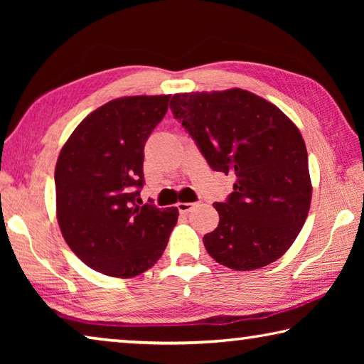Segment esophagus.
Returning <instances> with one entry per match:
<instances>
[{
	"instance_id": "34e87169",
	"label": "esophagus",
	"mask_w": 364,
	"mask_h": 364,
	"mask_svg": "<svg viewBox=\"0 0 364 364\" xmlns=\"http://www.w3.org/2000/svg\"><path fill=\"white\" fill-rule=\"evenodd\" d=\"M196 205H197V202H178V204H176L180 213H188V212L193 210Z\"/></svg>"
}]
</instances>
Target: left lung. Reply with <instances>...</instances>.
Returning a JSON list of instances; mask_svg holds the SVG:
<instances>
[{
    "label": "left lung",
    "mask_w": 364,
    "mask_h": 364,
    "mask_svg": "<svg viewBox=\"0 0 364 364\" xmlns=\"http://www.w3.org/2000/svg\"><path fill=\"white\" fill-rule=\"evenodd\" d=\"M170 109L210 168L236 175L228 199L213 204L220 223L204 236L208 255L236 271L278 260L311 202L299 128L274 104L239 88L175 95Z\"/></svg>",
    "instance_id": "8db88e82"
}]
</instances>
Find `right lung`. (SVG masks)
Segmentation results:
<instances>
[{
	"label": "right lung",
	"instance_id": "right-lung-1",
	"mask_svg": "<svg viewBox=\"0 0 364 364\" xmlns=\"http://www.w3.org/2000/svg\"><path fill=\"white\" fill-rule=\"evenodd\" d=\"M170 96H128L104 104L73 130L59 154L58 221L73 254L114 278L144 273L162 257L178 208L143 204L144 144Z\"/></svg>",
	"mask_w": 364,
	"mask_h": 364
}]
</instances>
